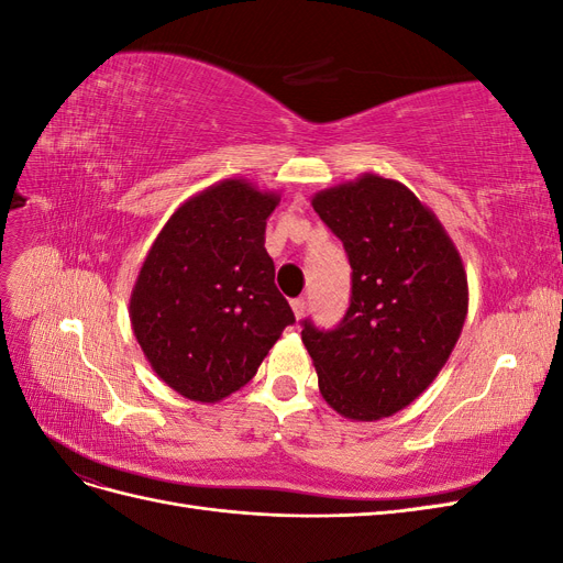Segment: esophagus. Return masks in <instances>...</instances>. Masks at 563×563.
<instances>
[{"mask_svg": "<svg viewBox=\"0 0 563 563\" xmlns=\"http://www.w3.org/2000/svg\"><path fill=\"white\" fill-rule=\"evenodd\" d=\"M291 308H294L296 319L300 321V319L305 317V310H308V300H305V298H296V300H291Z\"/></svg>", "mask_w": 563, "mask_h": 563, "instance_id": "1", "label": "esophagus"}]
</instances>
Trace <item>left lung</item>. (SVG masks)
I'll return each instance as SVG.
<instances>
[{"instance_id":"1","label":"left lung","mask_w":563,"mask_h":563,"mask_svg":"<svg viewBox=\"0 0 563 563\" xmlns=\"http://www.w3.org/2000/svg\"><path fill=\"white\" fill-rule=\"evenodd\" d=\"M352 267L333 331L302 323L327 404L373 422L416 401L444 368L467 317L463 258L432 209L399 180L364 174L312 197Z\"/></svg>"}]
</instances>
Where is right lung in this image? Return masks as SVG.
Segmentation results:
<instances>
[{
	"mask_svg": "<svg viewBox=\"0 0 563 563\" xmlns=\"http://www.w3.org/2000/svg\"><path fill=\"white\" fill-rule=\"evenodd\" d=\"M282 195L225 178L185 199L152 242L129 317L152 371L178 395L216 404L242 389L296 321L265 251Z\"/></svg>",
	"mask_w": 563,
	"mask_h": 563,
	"instance_id": "add662e5",
	"label": "right lung"
}]
</instances>
